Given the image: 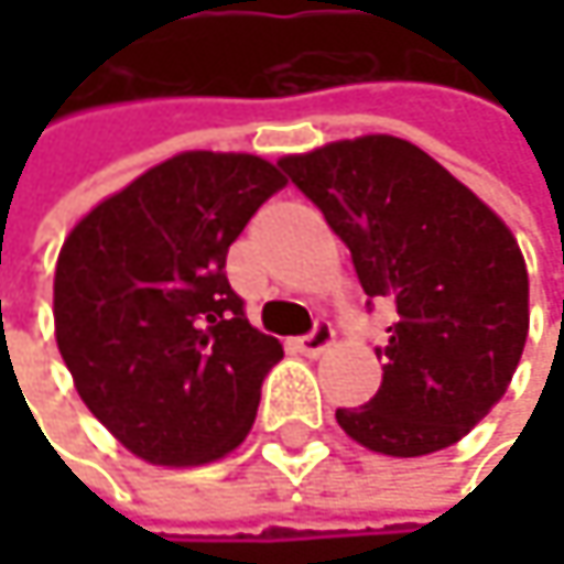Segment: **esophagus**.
Wrapping results in <instances>:
<instances>
[{
    "instance_id": "34e87169",
    "label": "esophagus",
    "mask_w": 564,
    "mask_h": 564,
    "mask_svg": "<svg viewBox=\"0 0 564 564\" xmlns=\"http://www.w3.org/2000/svg\"><path fill=\"white\" fill-rule=\"evenodd\" d=\"M333 339H336V329L329 326V319H316V326H313L306 336L296 339V349H300L303 356H319L326 346H333Z\"/></svg>"
}]
</instances>
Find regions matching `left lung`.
Returning a JSON list of instances; mask_svg holds the SVG:
<instances>
[{
    "mask_svg": "<svg viewBox=\"0 0 564 564\" xmlns=\"http://www.w3.org/2000/svg\"><path fill=\"white\" fill-rule=\"evenodd\" d=\"M352 254L369 306L394 323L382 386L339 427L369 451L421 457L457 444L507 394L529 333V274L509 228L437 160L359 137L278 163Z\"/></svg>",
    "mask_w": 564,
    "mask_h": 564,
    "instance_id": "obj_1",
    "label": "left lung"
}]
</instances>
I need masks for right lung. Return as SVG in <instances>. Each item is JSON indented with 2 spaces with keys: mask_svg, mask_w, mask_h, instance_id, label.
Returning <instances> with one entry per match:
<instances>
[{
  "mask_svg": "<svg viewBox=\"0 0 564 564\" xmlns=\"http://www.w3.org/2000/svg\"><path fill=\"white\" fill-rule=\"evenodd\" d=\"M286 185L248 153H182L100 202L64 241L55 336L90 414L160 467L235 451L283 359L254 329L225 261Z\"/></svg>",
  "mask_w": 564,
  "mask_h": 564,
  "instance_id": "right-lung-1",
  "label": "right lung"
}]
</instances>
